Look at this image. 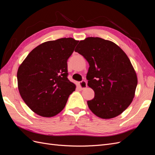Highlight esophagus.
<instances>
[{"label": "esophagus", "mask_w": 155, "mask_h": 155, "mask_svg": "<svg viewBox=\"0 0 155 155\" xmlns=\"http://www.w3.org/2000/svg\"><path fill=\"white\" fill-rule=\"evenodd\" d=\"M79 86L81 89H84L87 87V83L85 81H82L79 83Z\"/></svg>", "instance_id": "34e87169"}]
</instances>
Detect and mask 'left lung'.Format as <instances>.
<instances>
[{"mask_svg":"<svg viewBox=\"0 0 155 155\" xmlns=\"http://www.w3.org/2000/svg\"><path fill=\"white\" fill-rule=\"evenodd\" d=\"M75 51L89 64L87 85L94 91L89 109L103 119L121 114L133 101L138 83L127 55L113 42L92 37L80 41Z\"/></svg>","mask_w":155,"mask_h":155,"instance_id":"left-lung-1","label":"left lung"}]
</instances>
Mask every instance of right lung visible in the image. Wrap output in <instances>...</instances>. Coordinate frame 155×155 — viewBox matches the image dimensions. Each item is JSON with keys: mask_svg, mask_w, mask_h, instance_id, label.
<instances>
[{"mask_svg": "<svg viewBox=\"0 0 155 155\" xmlns=\"http://www.w3.org/2000/svg\"><path fill=\"white\" fill-rule=\"evenodd\" d=\"M79 41H49L33 49L17 70L20 95L30 109L50 118L64 109L76 85L67 78V60Z\"/></svg>", "mask_w": 155, "mask_h": 155, "instance_id": "right-lung-1", "label": "right lung"}]
</instances>
